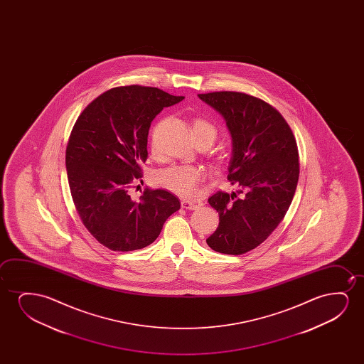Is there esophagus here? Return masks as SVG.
<instances>
[{"instance_id": "esophagus-1", "label": "esophagus", "mask_w": 364, "mask_h": 364, "mask_svg": "<svg viewBox=\"0 0 364 364\" xmlns=\"http://www.w3.org/2000/svg\"><path fill=\"white\" fill-rule=\"evenodd\" d=\"M181 208L186 210H195L198 208V205L189 200H181Z\"/></svg>"}]
</instances>
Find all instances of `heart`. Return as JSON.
<instances>
[{
  "mask_svg": "<svg viewBox=\"0 0 364 364\" xmlns=\"http://www.w3.org/2000/svg\"><path fill=\"white\" fill-rule=\"evenodd\" d=\"M194 139L205 138L211 144L218 136V129L214 124L204 119H196L193 123ZM151 153L158 154L155 141H151ZM204 179V171L191 165H171L169 168L160 170L156 174V181L164 189L169 190L181 198H190L196 194L199 184Z\"/></svg>",
  "mask_w": 364,
  "mask_h": 364,
  "instance_id": "obj_1",
  "label": "heart"
}]
</instances>
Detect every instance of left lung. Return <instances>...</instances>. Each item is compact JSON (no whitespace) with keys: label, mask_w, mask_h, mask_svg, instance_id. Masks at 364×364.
I'll return each mask as SVG.
<instances>
[{"label":"left lung","mask_w":364,"mask_h":364,"mask_svg":"<svg viewBox=\"0 0 364 364\" xmlns=\"http://www.w3.org/2000/svg\"><path fill=\"white\" fill-rule=\"evenodd\" d=\"M198 95L226 122L232 140L228 180L239 186L208 200L219 213V226L206 244L220 254H245L272 234L292 203L297 143L284 117L262 100L240 92Z\"/></svg>","instance_id":"obj_1"}]
</instances>
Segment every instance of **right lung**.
Masks as SVG:
<instances>
[{
  "label": "right lung",
  "instance_id": "right-lung-1",
  "mask_svg": "<svg viewBox=\"0 0 364 364\" xmlns=\"http://www.w3.org/2000/svg\"><path fill=\"white\" fill-rule=\"evenodd\" d=\"M183 100L153 87H117L97 97L75 122L65 150L70 195L85 229L105 247H146L180 209L166 190L146 188L138 200L128 191L141 178L151 122Z\"/></svg>",
  "mask_w": 364,
  "mask_h": 364
}]
</instances>
